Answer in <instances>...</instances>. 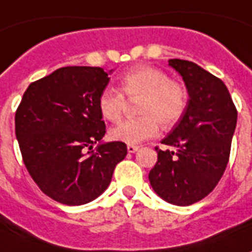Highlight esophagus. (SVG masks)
Instances as JSON below:
<instances>
[{
    "label": "esophagus",
    "instance_id": "esophagus-1",
    "mask_svg": "<svg viewBox=\"0 0 252 252\" xmlns=\"http://www.w3.org/2000/svg\"><path fill=\"white\" fill-rule=\"evenodd\" d=\"M137 148H139V147H137V145H135V144H128V145H126V150H128V152H129V154H133V152H136V151H137Z\"/></svg>",
    "mask_w": 252,
    "mask_h": 252
}]
</instances>
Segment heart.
Listing matches in <instances>:
<instances>
[{
  "mask_svg": "<svg viewBox=\"0 0 252 252\" xmlns=\"http://www.w3.org/2000/svg\"><path fill=\"white\" fill-rule=\"evenodd\" d=\"M139 102L141 117L120 123L111 129L113 140L137 144L159 133L160 124L171 128L182 120L188 107V91L183 83L169 79L163 69L139 65L128 70L120 81V92L105 88L98 97V111L105 120L117 123L126 111V100Z\"/></svg>",
  "mask_w": 252,
  "mask_h": 252,
  "instance_id": "b5f03b06",
  "label": "heart"
}]
</instances>
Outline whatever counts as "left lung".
I'll return each instance as SVG.
<instances>
[{
    "mask_svg": "<svg viewBox=\"0 0 252 252\" xmlns=\"http://www.w3.org/2000/svg\"><path fill=\"white\" fill-rule=\"evenodd\" d=\"M188 89L187 111L161 144L150 183L165 202L189 206L212 192L230 159L238 111L224 83L195 63L168 61Z\"/></svg>",
    "mask_w": 252,
    "mask_h": 252,
    "instance_id": "1",
    "label": "left lung"
}]
</instances>
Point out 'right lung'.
I'll list each match as a JSON object with an SVG mask.
<instances>
[{"mask_svg": "<svg viewBox=\"0 0 252 252\" xmlns=\"http://www.w3.org/2000/svg\"><path fill=\"white\" fill-rule=\"evenodd\" d=\"M109 83L98 66H64L32 83L16 111V136L28 172L42 192L68 206L92 202L112 180L126 145L105 135L98 97Z\"/></svg>", "mask_w": 252, "mask_h": 252, "instance_id": "right-lung-1", "label": "right lung"}]
</instances>
